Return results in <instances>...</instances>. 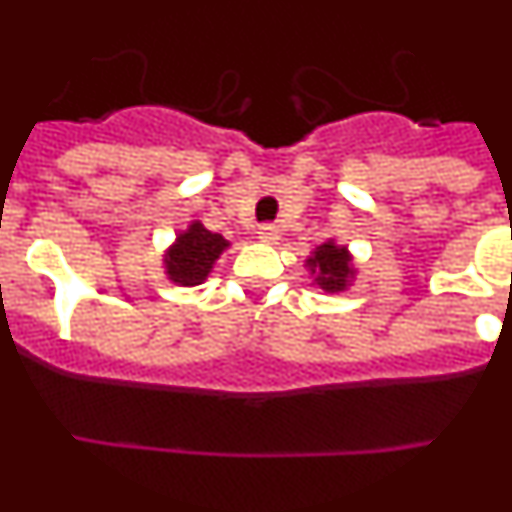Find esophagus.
Here are the masks:
<instances>
[{"mask_svg":"<svg viewBox=\"0 0 512 512\" xmlns=\"http://www.w3.org/2000/svg\"><path fill=\"white\" fill-rule=\"evenodd\" d=\"M256 238H259L261 243H277L279 241V228H277V225H261V228L256 230Z\"/></svg>","mask_w":512,"mask_h":512,"instance_id":"34e87169","label":"esophagus"}]
</instances>
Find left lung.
I'll return each instance as SVG.
<instances>
[{"instance_id":"1","label":"left lung","mask_w":512,"mask_h":512,"mask_svg":"<svg viewBox=\"0 0 512 512\" xmlns=\"http://www.w3.org/2000/svg\"><path fill=\"white\" fill-rule=\"evenodd\" d=\"M305 269L312 279V287L320 289L323 295H341L351 284L356 282L354 253L348 251V246L338 243L336 238H328L325 243L315 246V251L305 259Z\"/></svg>"}]
</instances>
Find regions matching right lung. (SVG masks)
Masks as SVG:
<instances>
[{"mask_svg":"<svg viewBox=\"0 0 512 512\" xmlns=\"http://www.w3.org/2000/svg\"><path fill=\"white\" fill-rule=\"evenodd\" d=\"M230 241L220 233H212L202 225V220H189L184 230H179L169 248L164 251V274L176 287H197L207 282L215 261L228 251Z\"/></svg>","mask_w":512,"mask_h":512,"instance_id":"1","label":"right lung"}]
</instances>
